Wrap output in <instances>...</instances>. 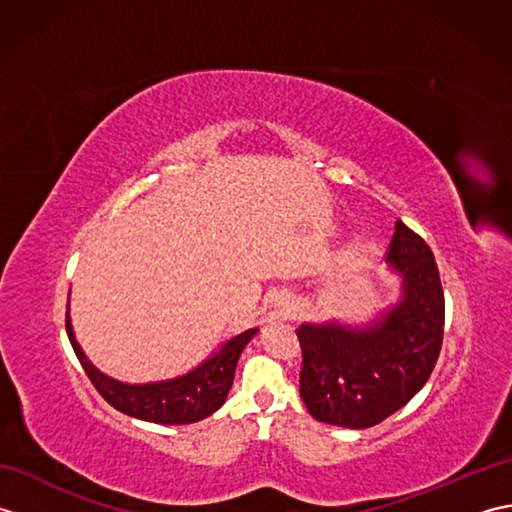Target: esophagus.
I'll return each mask as SVG.
<instances>
[{
	"instance_id": "obj_1",
	"label": "esophagus",
	"mask_w": 512,
	"mask_h": 512,
	"mask_svg": "<svg viewBox=\"0 0 512 512\" xmlns=\"http://www.w3.org/2000/svg\"><path fill=\"white\" fill-rule=\"evenodd\" d=\"M290 312H292V303L290 301H284V303H281V308H279V317L281 319H286V317H290Z\"/></svg>"
}]
</instances>
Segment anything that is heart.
Masks as SVG:
<instances>
[{
	"label": "heart",
	"instance_id": "1",
	"mask_svg": "<svg viewBox=\"0 0 512 512\" xmlns=\"http://www.w3.org/2000/svg\"><path fill=\"white\" fill-rule=\"evenodd\" d=\"M352 259H354V262H358V259H361V253H358V250H356V253L352 255Z\"/></svg>",
	"mask_w": 512,
	"mask_h": 512
}]
</instances>
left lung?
I'll return each mask as SVG.
<instances>
[{
    "label": "left lung",
    "mask_w": 512,
    "mask_h": 512,
    "mask_svg": "<svg viewBox=\"0 0 512 512\" xmlns=\"http://www.w3.org/2000/svg\"><path fill=\"white\" fill-rule=\"evenodd\" d=\"M387 262L402 275V299L367 330L301 325L299 394L319 422L367 429L418 394L440 356L444 290L427 242L396 222Z\"/></svg>",
    "instance_id": "left-lung-1"
}]
</instances>
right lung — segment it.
I'll return each instance as SVG.
<instances>
[{"instance_id":"obj_1","label":"right lung","mask_w":512,"mask_h":512,"mask_svg":"<svg viewBox=\"0 0 512 512\" xmlns=\"http://www.w3.org/2000/svg\"><path fill=\"white\" fill-rule=\"evenodd\" d=\"M65 330H68V339L74 347V354L83 365L85 374L92 380L96 391L110 402L118 411L127 413V416L158 422V424H189L198 422L213 411L220 409L226 400L228 389L233 385L235 365L239 361V354L246 347V343L253 339L255 330H246L242 334L233 336L226 341L220 352L204 361L193 372L184 374L173 380H162V383H149V385H125L118 380L101 374L74 339L70 317L65 314Z\"/></svg>"}]
</instances>
